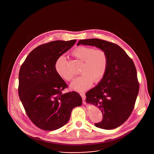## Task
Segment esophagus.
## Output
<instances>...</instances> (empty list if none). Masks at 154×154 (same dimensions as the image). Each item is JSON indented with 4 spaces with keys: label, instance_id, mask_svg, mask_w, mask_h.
Returning <instances> with one entry per match:
<instances>
[{
    "label": "esophagus",
    "instance_id": "34e87169",
    "mask_svg": "<svg viewBox=\"0 0 154 154\" xmlns=\"http://www.w3.org/2000/svg\"><path fill=\"white\" fill-rule=\"evenodd\" d=\"M80 94V95L81 96V97H82V100H83V102L85 100V94L84 93H83V92H81Z\"/></svg>",
    "mask_w": 154,
    "mask_h": 154
}]
</instances>
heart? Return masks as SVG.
Returning a JSON list of instances; mask_svg holds the SVG:
<instances>
[{
	"mask_svg": "<svg viewBox=\"0 0 154 154\" xmlns=\"http://www.w3.org/2000/svg\"><path fill=\"white\" fill-rule=\"evenodd\" d=\"M73 55L82 61V64L80 69L82 73L71 84V88L79 92H82L92 85L94 80L97 82L102 79L108 66V57L104 50L80 46L74 50ZM55 67L57 73L61 78L68 81L73 80L74 74L69 70L67 60L64 56L59 57Z\"/></svg>",
	"mask_w": 154,
	"mask_h": 154,
	"instance_id": "obj_1",
	"label": "heart"
}]
</instances>
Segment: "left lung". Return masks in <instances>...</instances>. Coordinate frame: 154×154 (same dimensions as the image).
I'll list each match as a JSON object with an SVG mask.
<instances>
[{
	"label": "left lung",
	"instance_id": "left-lung-1",
	"mask_svg": "<svg viewBox=\"0 0 154 154\" xmlns=\"http://www.w3.org/2000/svg\"><path fill=\"white\" fill-rule=\"evenodd\" d=\"M80 44L95 46L107 53L108 66L99 83L86 93V102L102 111V121L96 127L110 130L128 119L134 109L139 91L135 65L124 50L117 44L98 38L79 41Z\"/></svg>",
	"mask_w": 154,
	"mask_h": 154
}]
</instances>
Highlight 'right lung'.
I'll return each mask as SVG.
<instances>
[{"label":"right lung","mask_w":154,"mask_h":154,"mask_svg":"<svg viewBox=\"0 0 154 154\" xmlns=\"http://www.w3.org/2000/svg\"><path fill=\"white\" fill-rule=\"evenodd\" d=\"M76 40H56L30 52L19 73L18 95L31 121L44 131H54L69 121L73 109L82 104L76 92L63 94L67 87L57 73L55 62Z\"/></svg>","instance_id":"obj_1"}]
</instances>
